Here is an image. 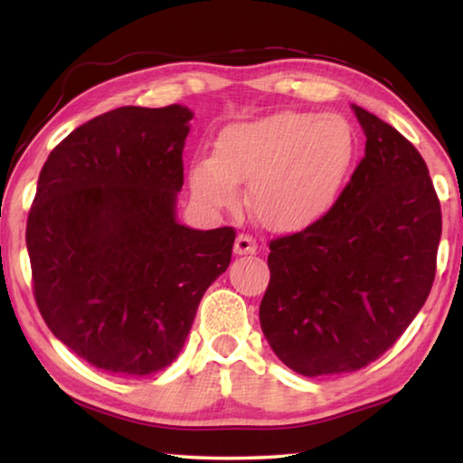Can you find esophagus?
<instances>
[{
    "mask_svg": "<svg viewBox=\"0 0 463 463\" xmlns=\"http://www.w3.org/2000/svg\"><path fill=\"white\" fill-rule=\"evenodd\" d=\"M234 253L237 255H253L257 253V241L247 232H241L234 241Z\"/></svg>",
    "mask_w": 463,
    "mask_h": 463,
    "instance_id": "obj_1",
    "label": "esophagus"
}]
</instances>
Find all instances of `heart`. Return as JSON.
Returning <instances> with one entry per match:
<instances>
[{
  "instance_id": "b5f03b06",
  "label": "heart",
  "mask_w": 463,
  "mask_h": 463,
  "mask_svg": "<svg viewBox=\"0 0 463 463\" xmlns=\"http://www.w3.org/2000/svg\"><path fill=\"white\" fill-rule=\"evenodd\" d=\"M357 153V135L341 114L276 112L232 122L216 138L214 155L190 167L194 198L202 206L234 208L239 182H247V203L263 226L300 231L318 221L347 182Z\"/></svg>"
}]
</instances>
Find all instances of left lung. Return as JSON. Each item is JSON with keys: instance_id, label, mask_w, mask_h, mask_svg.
Returning <instances> with one entry per match:
<instances>
[{"instance_id": "left-lung-1", "label": "left lung", "mask_w": 463, "mask_h": 463, "mask_svg": "<svg viewBox=\"0 0 463 463\" xmlns=\"http://www.w3.org/2000/svg\"><path fill=\"white\" fill-rule=\"evenodd\" d=\"M354 112L367 140L349 184L325 216L269 242L263 335L308 378L357 372L386 354L437 269L441 206L425 159L378 116Z\"/></svg>"}]
</instances>
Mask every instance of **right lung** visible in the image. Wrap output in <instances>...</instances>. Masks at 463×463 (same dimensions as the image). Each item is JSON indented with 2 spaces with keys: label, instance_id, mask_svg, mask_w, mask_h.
<instances>
[{
  "label": "right lung",
  "instance_id": "right-lung-1",
  "mask_svg": "<svg viewBox=\"0 0 463 463\" xmlns=\"http://www.w3.org/2000/svg\"><path fill=\"white\" fill-rule=\"evenodd\" d=\"M184 106L116 108L52 148L28 214L26 247L46 326L98 370L148 375L179 355L234 229L175 221Z\"/></svg>",
  "mask_w": 463,
  "mask_h": 463
}]
</instances>
